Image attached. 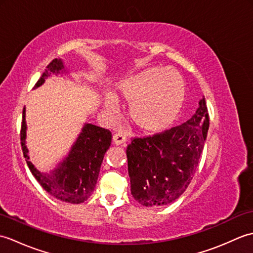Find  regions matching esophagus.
<instances>
[{"instance_id": "34e87169", "label": "esophagus", "mask_w": 253, "mask_h": 253, "mask_svg": "<svg viewBox=\"0 0 253 253\" xmlns=\"http://www.w3.org/2000/svg\"><path fill=\"white\" fill-rule=\"evenodd\" d=\"M126 135L123 132H116L114 136H113V141L115 142V144H122L126 141Z\"/></svg>"}]
</instances>
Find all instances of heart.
<instances>
[{"mask_svg": "<svg viewBox=\"0 0 253 253\" xmlns=\"http://www.w3.org/2000/svg\"><path fill=\"white\" fill-rule=\"evenodd\" d=\"M185 84L171 68H148L126 78L117 85V99L130 102L129 116L144 132L155 133L169 128L178 116L185 101ZM106 110L114 111L113 96L104 100Z\"/></svg>", "mask_w": 253, "mask_h": 253, "instance_id": "b5f03b06", "label": "heart"}]
</instances>
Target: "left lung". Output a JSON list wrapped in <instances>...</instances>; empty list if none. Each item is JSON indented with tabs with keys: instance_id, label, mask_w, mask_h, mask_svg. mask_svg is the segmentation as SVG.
<instances>
[{
	"instance_id": "left-lung-1",
	"label": "left lung",
	"mask_w": 253,
	"mask_h": 253,
	"mask_svg": "<svg viewBox=\"0 0 253 253\" xmlns=\"http://www.w3.org/2000/svg\"><path fill=\"white\" fill-rule=\"evenodd\" d=\"M210 118L206 100L190 120L153 136L132 138L126 153L131 195L146 207H162L178 199L195 176Z\"/></svg>"
}]
</instances>
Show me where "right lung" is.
<instances>
[{"mask_svg": "<svg viewBox=\"0 0 253 253\" xmlns=\"http://www.w3.org/2000/svg\"><path fill=\"white\" fill-rule=\"evenodd\" d=\"M64 68L61 60H53L45 72L35 84V88L44 83L51 74H60ZM25 109L20 128V143L27 165L38 182L51 196L61 201L82 203L87 200L94 190L104 154L111 146L112 133L109 129L92 124H85L68 157L50 173L38 170L29 161L26 146Z\"/></svg>", "mask_w": 253, "mask_h": 253, "instance_id": "1", "label": "right lung"}]
</instances>
